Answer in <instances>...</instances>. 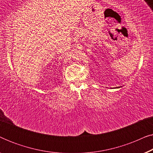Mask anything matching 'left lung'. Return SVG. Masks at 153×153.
Here are the masks:
<instances>
[{
	"label": "left lung",
	"instance_id": "obj_1",
	"mask_svg": "<svg viewBox=\"0 0 153 153\" xmlns=\"http://www.w3.org/2000/svg\"><path fill=\"white\" fill-rule=\"evenodd\" d=\"M118 88H120V87H118Z\"/></svg>",
	"mask_w": 153,
	"mask_h": 153
}]
</instances>
